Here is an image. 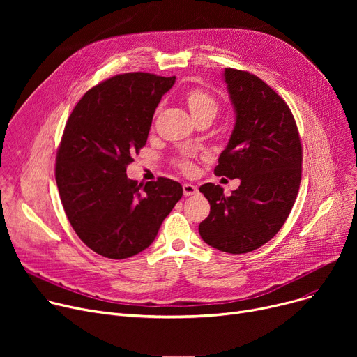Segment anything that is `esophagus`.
<instances>
[{
  "label": "esophagus",
  "instance_id": "1",
  "mask_svg": "<svg viewBox=\"0 0 357 357\" xmlns=\"http://www.w3.org/2000/svg\"><path fill=\"white\" fill-rule=\"evenodd\" d=\"M182 190H183V195L185 197H190V195H194V194L198 192V188H197L195 185H192V183H183L182 185Z\"/></svg>",
  "mask_w": 357,
  "mask_h": 357
}]
</instances>
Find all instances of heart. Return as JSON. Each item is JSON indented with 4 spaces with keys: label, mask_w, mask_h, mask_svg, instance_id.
<instances>
[{
    "label": "heart",
    "mask_w": 357,
    "mask_h": 357,
    "mask_svg": "<svg viewBox=\"0 0 357 357\" xmlns=\"http://www.w3.org/2000/svg\"><path fill=\"white\" fill-rule=\"evenodd\" d=\"M185 101H186V105H188L194 119L201 114L215 116V112L218 109L217 100L211 96L210 92L204 91L201 88H192L190 91H186ZM178 165L181 169H183V171H190L191 169V165L186 160H179Z\"/></svg>",
    "instance_id": "heart-1"
}]
</instances>
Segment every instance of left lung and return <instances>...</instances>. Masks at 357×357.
Returning <instances> with one entry per match:
<instances>
[{"label":"left lung","mask_w":357,"mask_h":357,"mask_svg":"<svg viewBox=\"0 0 357 357\" xmlns=\"http://www.w3.org/2000/svg\"><path fill=\"white\" fill-rule=\"evenodd\" d=\"M224 81L236 124L214 174L241 182L230 197L220 185L199 186L211 210L198 230L211 248L241 255L264 246L287 221L301 182L303 146L288 104L268 84L233 68Z\"/></svg>","instance_id":"obj_1"}]
</instances>
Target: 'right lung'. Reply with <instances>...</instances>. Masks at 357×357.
I'll return each instance as SVG.
<instances>
[{"label": "right lung", "instance_id": "right-lung-1", "mask_svg": "<svg viewBox=\"0 0 357 357\" xmlns=\"http://www.w3.org/2000/svg\"><path fill=\"white\" fill-rule=\"evenodd\" d=\"M175 79L147 72L116 75L86 91L66 121L56 183L72 229L104 257L126 259L149 248L182 197L176 181L137 183L126 174Z\"/></svg>", "mask_w": 357, "mask_h": 357}]
</instances>
